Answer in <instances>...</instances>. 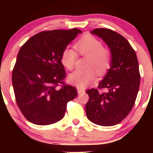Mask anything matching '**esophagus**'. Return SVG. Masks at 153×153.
<instances>
[{
    "instance_id": "34e87169",
    "label": "esophagus",
    "mask_w": 153,
    "mask_h": 153,
    "mask_svg": "<svg viewBox=\"0 0 153 153\" xmlns=\"http://www.w3.org/2000/svg\"><path fill=\"white\" fill-rule=\"evenodd\" d=\"M77 91H78V93L79 94H84V93H85V89L82 88H80V87H77Z\"/></svg>"
}]
</instances>
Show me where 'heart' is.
<instances>
[{"label":"heart","mask_w":153,"mask_h":153,"mask_svg":"<svg viewBox=\"0 0 153 153\" xmlns=\"http://www.w3.org/2000/svg\"><path fill=\"white\" fill-rule=\"evenodd\" d=\"M75 48L81 56L89 57L87 68L85 71H75L69 75L72 83L80 88L86 87L96 81L98 73L103 75L111 66V52L108 49L103 48L101 41L91 35H86L75 44ZM78 54L75 50L66 47L62 51L61 62L68 70L74 68Z\"/></svg>","instance_id":"heart-1"}]
</instances>
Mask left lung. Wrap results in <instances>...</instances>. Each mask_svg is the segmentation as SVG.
<instances>
[{"label": "left lung", "instance_id": "8db88e82", "mask_svg": "<svg viewBox=\"0 0 153 153\" xmlns=\"http://www.w3.org/2000/svg\"><path fill=\"white\" fill-rule=\"evenodd\" d=\"M106 42L111 53L108 73L98 89L86 93L88 119L98 125L113 126L127 117L134 106L140 83L137 57L134 49L124 36L109 29L100 28L91 31ZM105 88L107 92H100Z\"/></svg>", "mask_w": 153, "mask_h": 153}]
</instances>
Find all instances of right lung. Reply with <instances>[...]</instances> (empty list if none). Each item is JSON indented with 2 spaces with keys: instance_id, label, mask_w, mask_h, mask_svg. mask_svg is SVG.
Returning a JSON list of instances; mask_svg holds the SVG:
<instances>
[{
  "instance_id": "obj_1",
  "label": "right lung",
  "mask_w": 153,
  "mask_h": 153,
  "mask_svg": "<svg viewBox=\"0 0 153 153\" xmlns=\"http://www.w3.org/2000/svg\"><path fill=\"white\" fill-rule=\"evenodd\" d=\"M82 33L80 29L45 31L28 39L19 50L12 72L16 101L29 122L48 125L60 120L67 103L78 95L64 80L62 51Z\"/></svg>"
}]
</instances>
